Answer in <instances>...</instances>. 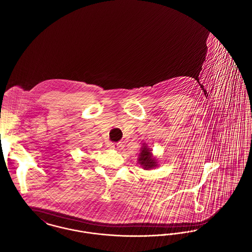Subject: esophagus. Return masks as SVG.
Instances as JSON below:
<instances>
[{
  "instance_id": "34e87169",
  "label": "esophagus",
  "mask_w": 252,
  "mask_h": 252,
  "mask_svg": "<svg viewBox=\"0 0 252 252\" xmlns=\"http://www.w3.org/2000/svg\"><path fill=\"white\" fill-rule=\"evenodd\" d=\"M109 148L118 149V148H121V144L120 143H110L109 144Z\"/></svg>"
}]
</instances>
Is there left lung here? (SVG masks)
<instances>
[{
	"mask_svg": "<svg viewBox=\"0 0 252 252\" xmlns=\"http://www.w3.org/2000/svg\"><path fill=\"white\" fill-rule=\"evenodd\" d=\"M138 162L145 169H151L158 165L157 160L155 159V157L152 156L151 149L148 148L145 143L141 148V152L138 157Z\"/></svg>",
	"mask_w": 252,
	"mask_h": 252,
	"instance_id": "8db88e82",
	"label": "left lung"
}]
</instances>
